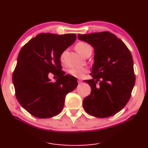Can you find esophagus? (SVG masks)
<instances>
[{
  "mask_svg": "<svg viewBox=\"0 0 148 148\" xmlns=\"http://www.w3.org/2000/svg\"><path fill=\"white\" fill-rule=\"evenodd\" d=\"M78 84H81V83H82V80H78Z\"/></svg>",
  "mask_w": 148,
  "mask_h": 148,
  "instance_id": "obj_1",
  "label": "esophagus"
}]
</instances>
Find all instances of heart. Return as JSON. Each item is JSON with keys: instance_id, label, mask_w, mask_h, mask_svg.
Masks as SVG:
<instances>
[{"instance_id": "b5f03b06", "label": "heart", "mask_w": 148, "mask_h": 148, "mask_svg": "<svg viewBox=\"0 0 148 148\" xmlns=\"http://www.w3.org/2000/svg\"><path fill=\"white\" fill-rule=\"evenodd\" d=\"M76 49L77 51H78L82 56H85L88 52L92 51V47L88 43L84 41H80V42L77 43L76 45ZM64 53H62L61 56V60H62L64 57ZM87 72V69L84 68H72L68 70V72L72 75V76H76V77H81L84 73H86Z\"/></svg>"}]
</instances>
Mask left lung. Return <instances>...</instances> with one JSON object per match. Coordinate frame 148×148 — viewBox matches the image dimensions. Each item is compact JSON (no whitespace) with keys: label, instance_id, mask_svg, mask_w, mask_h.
I'll use <instances>...</instances> for the list:
<instances>
[{"label":"left lung","instance_id":"left-lung-1","mask_svg":"<svg viewBox=\"0 0 148 148\" xmlns=\"http://www.w3.org/2000/svg\"><path fill=\"white\" fill-rule=\"evenodd\" d=\"M95 49L90 95L83 101L89 115L105 118L120 111L130 100L136 76L134 61L125 44L113 33L104 32L78 35Z\"/></svg>","mask_w":148,"mask_h":148}]
</instances>
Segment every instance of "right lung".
Instances as JSON below:
<instances>
[{
	"mask_svg": "<svg viewBox=\"0 0 148 148\" xmlns=\"http://www.w3.org/2000/svg\"><path fill=\"white\" fill-rule=\"evenodd\" d=\"M76 39L73 33H41L21 49L12 82L16 99L31 115L41 119L57 115L66 95L76 88V78L65 75L60 62L62 53ZM50 72L59 77L55 83L48 78Z\"/></svg>",
	"mask_w": 148,
	"mask_h": 148,
	"instance_id": "1",
	"label": "right lung"
}]
</instances>
